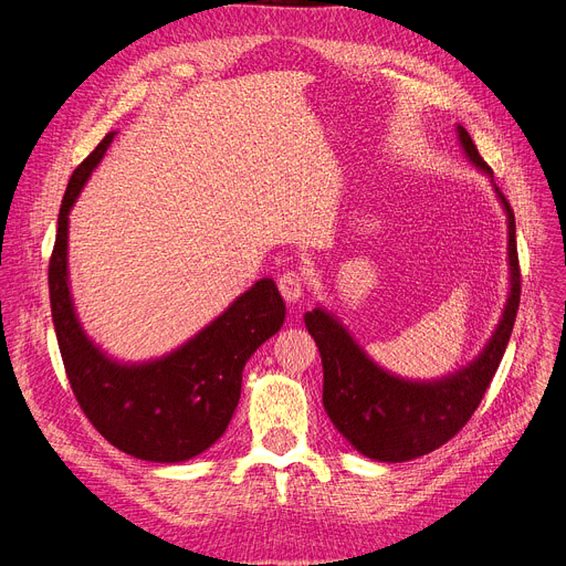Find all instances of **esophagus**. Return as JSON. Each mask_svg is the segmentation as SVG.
<instances>
[{
  "label": "esophagus",
  "instance_id": "34e87169",
  "mask_svg": "<svg viewBox=\"0 0 566 566\" xmlns=\"http://www.w3.org/2000/svg\"><path fill=\"white\" fill-rule=\"evenodd\" d=\"M277 286H280V293L284 295L286 303H298L303 298V291H305V280H303V273L298 271H286L277 277Z\"/></svg>",
  "mask_w": 566,
  "mask_h": 566
}]
</instances>
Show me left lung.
I'll list each match as a JSON object with an SVG mask.
<instances>
[{
    "label": "left lung",
    "mask_w": 566,
    "mask_h": 566,
    "mask_svg": "<svg viewBox=\"0 0 566 566\" xmlns=\"http://www.w3.org/2000/svg\"><path fill=\"white\" fill-rule=\"evenodd\" d=\"M457 137L468 163L491 181L507 218L510 293L484 348L452 374L431 380L403 378L374 363L331 310L316 305L305 312V325L321 353L323 408L353 450L374 461L418 459L454 438L478 410L514 331L521 301L514 211L493 184L491 167L461 124H457Z\"/></svg>",
    "instance_id": "left-lung-1"
}]
</instances>
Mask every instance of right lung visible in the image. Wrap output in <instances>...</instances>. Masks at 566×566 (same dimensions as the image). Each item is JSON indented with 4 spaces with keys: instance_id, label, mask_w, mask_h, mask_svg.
Instances as JSON below:
<instances>
[{
    "instance_id": "1",
    "label": "right lung",
    "mask_w": 566,
    "mask_h": 566,
    "mask_svg": "<svg viewBox=\"0 0 566 566\" xmlns=\"http://www.w3.org/2000/svg\"><path fill=\"white\" fill-rule=\"evenodd\" d=\"M116 133H107L73 171L50 259V305L64 367L96 431L135 459L181 463L227 431L241 399L243 367L284 323L286 305L271 277L256 280L211 323L160 358H112L82 328L69 280V216Z\"/></svg>"
}]
</instances>
